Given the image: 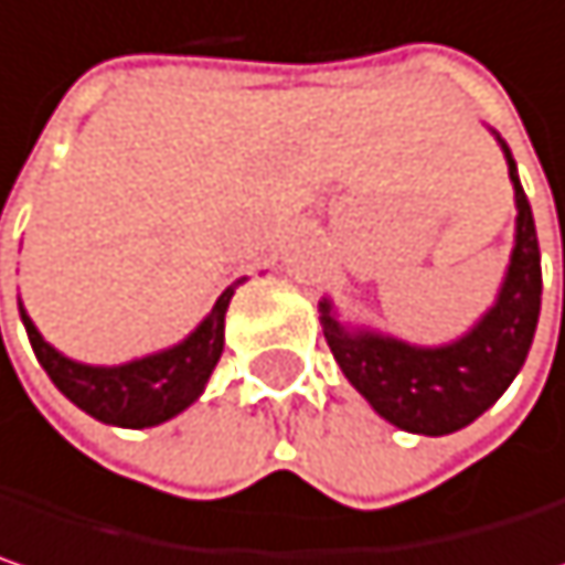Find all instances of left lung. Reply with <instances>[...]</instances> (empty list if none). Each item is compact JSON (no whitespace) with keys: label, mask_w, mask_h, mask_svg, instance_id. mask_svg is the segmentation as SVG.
<instances>
[{"label":"left lung","mask_w":565,"mask_h":565,"mask_svg":"<svg viewBox=\"0 0 565 565\" xmlns=\"http://www.w3.org/2000/svg\"><path fill=\"white\" fill-rule=\"evenodd\" d=\"M518 200V235L498 303L472 333L439 349H417L379 333H345L323 300L320 323L342 375L385 417L407 434L443 436L469 427L508 391L521 372L540 317V245L527 193L514 158L501 141Z\"/></svg>","instance_id":"obj_1"}]
</instances>
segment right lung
<instances>
[{"label": "right lung", "instance_id": "obj_1", "mask_svg": "<svg viewBox=\"0 0 565 565\" xmlns=\"http://www.w3.org/2000/svg\"><path fill=\"white\" fill-rule=\"evenodd\" d=\"M232 290L235 287H226L220 294L210 317L180 345L164 349L158 355L135 359L129 365H116V369L79 365L74 359L61 355L34 330L22 303H19V313H22L28 342L41 369L47 372V379L57 385L64 397H71L79 411H86L89 417L103 424L141 430V427H154V424L178 417L183 407H190L200 397L206 379L213 375L223 355V327H226Z\"/></svg>", "mask_w": 565, "mask_h": 565}]
</instances>
